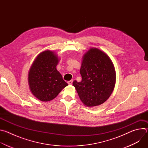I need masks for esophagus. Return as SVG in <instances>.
<instances>
[{
	"label": "esophagus",
	"instance_id": "obj_1",
	"mask_svg": "<svg viewBox=\"0 0 148 148\" xmlns=\"http://www.w3.org/2000/svg\"><path fill=\"white\" fill-rule=\"evenodd\" d=\"M73 79H71L70 81H69L67 82V83L69 84V85H71V84H73Z\"/></svg>",
	"mask_w": 148,
	"mask_h": 148
}]
</instances>
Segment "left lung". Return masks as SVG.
<instances>
[{
    "label": "left lung",
    "mask_w": 148,
    "mask_h": 148,
    "mask_svg": "<svg viewBox=\"0 0 148 148\" xmlns=\"http://www.w3.org/2000/svg\"><path fill=\"white\" fill-rule=\"evenodd\" d=\"M82 80L73 81L82 103L88 107L99 105L111 95L116 73L109 56L97 48H91L82 58L80 69Z\"/></svg>",
    "instance_id": "left-lung-1"
}]
</instances>
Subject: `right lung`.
<instances>
[{
  "label": "right lung",
  "mask_w": 148,
  "mask_h": 148,
  "mask_svg": "<svg viewBox=\"0 0 148 148\" xmlns=\"http://www.w3.org/2000/svg\"><path fill=\"white\" fill-rule=\"evenodd\" d=\"M58 62L57 56L46 50L38 55L30 67L28 77L30 90L41 101L53 99L68 86L56 69Z\"/></svg>",
  "instance_id": "obj_1"
}]
</instances>
